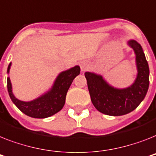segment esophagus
I'll list each match as a JSON object with an SVG mask.
<instances>
[{"mask_svg":"<svg viewBox=\"0 0 156 156\" xmlns=\"http://www.w3.org/2000/svg\"><path fill=\"white\" fill-rule=\"evenodd\" d=\"M80 68H81V70L82 72H85L87 71V69H89V64L87 62H80Z\"/></svg>","mask_w":156,"mask_h":156,"instance_id":"1","label":"esophagus"}]
</instances>
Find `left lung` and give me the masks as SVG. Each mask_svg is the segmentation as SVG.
<instances>
[{
  "mask_svg": "<svg viewBox=\"0 0 156 156\" xmlns=\"http://www.w3.org/2000/svg\"><path fill=\"white\" fill-rule=\"evenodd\" d=\"M128 45L136 56L138 74L135 82L125 89L114 88L101 75L86 72L91 102L101 113L120 116L134 111L144 99L149 87V66L141 45L131 40Z\"/></svg>",
  "mask_w": 156,
  "mask_h": 156,
  "instance_id": "left-lung-1",
  "label": "left lung"
}]
</instances>
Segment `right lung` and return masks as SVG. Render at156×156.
<instances>
[{
  "mask_svg": "<svg viewBox=\"0 0 156 156\" xmlns=\"http://www.w3.org/2000/svg\"><path fill=\"white\" fill-rule=\"evenodd\" d=\"M11 63L8 66L7 72H9ZM80 74V67L78 66L62 72L51 90L41 97L30 102H23L15 98L12 91V84L9 78H7V88L9 94L12 102L25 115L36 119H45L58 113L64 107L66 96L72 82L76 76Z\"/></svg>",
  "mask_w": 156,
  "mask_h": 156,
  "instance_id": "1",
  "label": "right lung"
}]
</instances>
